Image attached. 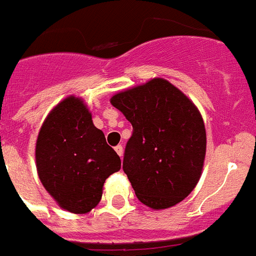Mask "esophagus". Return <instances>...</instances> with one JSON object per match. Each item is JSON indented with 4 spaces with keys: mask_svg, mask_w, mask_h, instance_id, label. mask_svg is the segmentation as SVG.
I'll list each match as a JSON object with an SVG mask.
<instances>
[{
    "mask_svg": "<svg viewBox=\"0 0 256 256\" xmlns=\"http://www.w3.org/2000/svg\"><path fill=\"white\" fill-rule=\"evenodd\" d=\"M115 152H116L118 155H119L120 158H122V156H123V146H122V145L115 146Z\"/></svg>",
    "mask_w": 256,
    "mask_h": 256,
    "instance_id": "obj_1",
    "label": "esophagus"
}]
</instances>
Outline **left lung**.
<instances>
[{"instance_id":"obj_1","label":"left lung","mask_w":256,"mask_h":256,"mask_svg":"<svg viewBox=\"0 0 256 256\" xmlns=\"http://www.w3.org/2000/svg\"><path fill=\"white\" fill-rule=\"evenodd\" d=\"M110 102L133 126L123 170L137 198L152 210L186 198L206 155V130L196 104L160 78L120 92Z\"/></svg>"}]
</instances>
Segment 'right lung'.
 Segmentation results:
<instances>
[{
  "label": "right lung",
  "mask_w": 256,
  "mask_h": 256,
  "mask_svg": "<svg viewBox=\"0 0 256 256\" xmlns=\"http://www.w3.org/2000/svg\"><path fill=\"white\" fill-rule=\"evenodd\" d=\"M120 166L82 98L70 96L50 111L37 137L36 167L44 188L62 208L74 214L94 208L104 181Z\"/></svg>",
  "instance_id": "add662e5"
}]
</instances>
